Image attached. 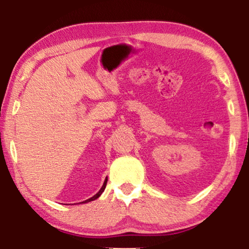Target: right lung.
Instances as JSON below:
<instances>
[{
    "mask_svg": "<svg viewBox=\"0 0 249 249\" xmlns=\"http://www.w3.org/2000/svg\"><path fill=\"white\" fill-rule=\"evenodd\" d=\"M107 180H105L104 181V183H103V186H102V188H101V190L100 192H98L96 195H94L93 197H91V198H89V199H87V200H85V202H83V203H88V202H90V200H94V199H96V198H98V197L101 196V194L104 192V189H105V186H107Z\"/></svg>",
    "mask_w": 249,
    "mask_h": 249,
    "instance_id": "1",
    "label": "right lung"
}]
</instances>
